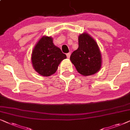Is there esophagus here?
<instances>
[{
    "label": "esophagus",
    "mask_w": 130,
    "mask_h": 130,
    "mask_svg": "<svg viewBox=\"0 0 130 130\" xmlns=\"http://www.w3.org/2000/svg\"><path fill=\"white\" fill-rule=\"evenodd\" d=\"M70 56H71V53H67V58H70Z\"/></svg>",
    "instance_id": "esophagus-1"
}]
</instances>
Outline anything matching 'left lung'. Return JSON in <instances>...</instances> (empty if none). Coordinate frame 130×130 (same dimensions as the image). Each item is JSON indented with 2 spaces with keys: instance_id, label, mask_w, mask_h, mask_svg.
<instances>
[{
  "instance_id": "left-lung-1",
  "label": "left lung",
  "mask_w": 130,
  "mask_h": 130,
  "mask_svg": "<svg viewBox=\"0 0 130 130\" xmlns=\"http://www.w3.org/2000/svg\"><path fill=\"white\" fill-rule=\"evenodd\" d=\"M70 60L81 75H91L101 68V53L98 45L89 34L79 36L78 48L72 53Z\"/></svg>"
}]
</instances>
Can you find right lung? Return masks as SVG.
Wrapping results in <instances>:
<instances>
[{
  "label": "right lung",
  "instance_id": "obj_1",
  "mask_svg": "<svg viewBox=\"0 0 130 130\" xmlns=\"http://www.w3.org/2000/svg\"><path fill=\"white\" fill-rule=\"evenodd\" d=\"M66 58V55L53 44L52 38L43 36L32 51L31 60L34 70L47 77L56 71L60 62Z\"/></svg>",
  "mask_w": 130,
  "mask_h": 130
}]
</instances>
